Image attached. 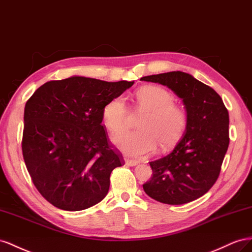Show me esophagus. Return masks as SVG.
<instances>
[{
    "label": "esophagus",
    "instance_id": "1",
    "mask_svg": "<svg viewBox=\"0 0 252 252\" xmlns=\"http://www.w3.org/2000/svg\"><path fill=\"white\" fill-rule=\"evenodd\" d=\"M125 162H126V166H130V167H135V166H137V164H138V161L133 160V159H128V158H126Z\"/></svg>",
    "mask_w": 252,
    "mask_h": 252
}]
</instances>
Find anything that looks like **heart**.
<instances>
[{
  "label": "heart",
  "instance_id": "obj_1",
  "mask_svg": "<svg viewBox=\"0 0 252 252\" xmlns=\"http://www.w3.org/2000/svg\"><path fill=\"white\" fill-rule=\"evenodd\" d=\"M136 105L146 112L138 121L139 130L126 131L114 136L113 141L122 152L132 157L152 153L157 142L169 148L182 138L187 126V114L174 103V96L160 86L149 85L136 92ZM128 110L122 96L112 99L104 106L102 117L113 133L124 130Z\"/></svg>",
  "mask_w": 252,
  "mask_h": 252
}]
</instances>
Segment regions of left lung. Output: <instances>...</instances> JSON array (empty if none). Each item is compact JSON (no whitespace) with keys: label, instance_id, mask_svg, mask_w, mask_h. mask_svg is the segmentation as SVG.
<instances>
[{"label":"left lung","instance_id":"8db88e82","mask_svg":"<svg viewBox=\"0 0 252 252\" xmlns=\"http://www.w3.org/2000/svg\"><path fill=\"white\" fill-rule=\"evenodd\" d=\"M141 81L167 85L183 99L187 126L171 153L151 161L153 174L143 184L150 197L169 205L190 203L218 181L229 146V114L210 86L183 71L146 76Z\"/></svg>","mask_w":252,"mask_h":252}]
</instances>
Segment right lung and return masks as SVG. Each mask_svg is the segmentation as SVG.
Returning <instances> with one entry per match:
<instances>
[{"mask_svg":"<svg viewBox=\"0 0 252 252\" xmlns=\"http://www.w3.org/2000/svg\"><path fill=\"white\" fill-rule=\"evenodd\" d=\"M134 82L70 77L41 85L24 110L22 152L35 188L62 210L98 204L125 164L102 126L105 104Z\"/></svg>","mask_w":252,"mask_h":252,"instance_id":"1","label":"right lung"}]
</instances>
